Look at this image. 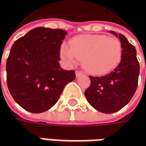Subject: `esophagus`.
Listing matches in <instances>:
<instances>
[{
  "mask_svg": "<svg viewBox=\"0 0 146 146\" xmlns=\"http://www.w3.org/2000/svg\"><path fill=\"white\" fill-rule=\"evenodd\" d=\"M82 74H83V73H82V72H81V71H79V70H76V77H78V76H81Z\"/></svg>",
  "mask_w": 146,
  "mask_h": 146,
  "instance_id": "1",
  "label": "esophagus"
}]
</instances>
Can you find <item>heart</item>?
I'll use <instances>...</instances> for the list:
<instances>
[{
	"instance_id": "b5f03b06",
	"label": "heart",
	"mask_w": 146,
	"mask_h": 146,
	"mask_svg": "<svg viewBox=\"0 0 146 146\" xmlns=\"http://www.w3.org/2000/svg\"><path fill=\"white\" fill-rule=\"evenodd\" d=\"M70 46L62 44L60 52L68 62L83 60L84 68L93 75L109 73L119 63L122 45L116 37L102 34H83L70 40Z\"/></svg>"
}]
</instances>
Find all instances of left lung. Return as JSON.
<instances>
[{
	"mask_svg": "<svg viewBox=\"0 0 146 146\" xmlns=\"http://www.w3.org/2000/svg\"><path fill=\"white\" fill-rule=\"evenodd\" d=\"M110 32L120 40V62L116 69L105 76H89L91 84L84 92L92 107L104 113L117 112L131 101L138 87L140 70L135 46L123 34L117 35L113 31Z\"/></svg>",
	"mask_w": 146,
	"mask_h": 146,
	"instance_id": "1",
	"label": "left lung"
}]
</instances>
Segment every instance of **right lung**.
<instances>
[{
	"label": "right lung",
	"mask_w": 146,
	"mask_h": 146,
	"mask_svg": "<svg viewBox=\"0 0 146 146\" xmlns=\"http://www.w3.org/2000/svg\"><path fill=\"white\" fill-rule=\"evenodd\" d=\"M66 31L37 27L12 45L6 62L7 84L12 98L28 112L51 109L66 84L76 77L74 70L59 66L60 48Z\"/></svg>",
	"instance_id": "right-lung-1"
}]
</instances>
